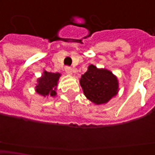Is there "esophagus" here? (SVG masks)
Wrapping results in <instances>:
<instances>
[{
  "mask_svg": "<svg viewBox=\"0 0 155 155\" xmlns=\"http://www.w3.org/2000/svg\"><path fill=\"white\" fill-rule=\"evenodd\" d=\"M64 69H65V72H66V73L69 74H73V69H72L71 67H69V66H66V67L64 68Z\"/></svg>",
  "mask_w": 155,
  "mask_h": 155,
  "instance_id": "1",
  "label": "esophagus"
}]
</instances>
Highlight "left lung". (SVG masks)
Wrapping results in <instances>:
<instances>
[{
    "label": "left lung",
    "instance_id": "obj_1",
    "mask_svg": "<svg viewBox=\"0 0 155 155\" xmlns=\"http://www.w3.org/2000/svg\"><path fill=\"white\" fill-rule=\"evenodd\" d=\"M84 94L96 104L107 103L118 92V81L110 71L90 65L80 80Z\"/></svg>",
    "mask_w": 155,
    "mask_h": 155
}]
</instances>
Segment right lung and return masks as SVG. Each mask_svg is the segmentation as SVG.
I'll use <instances>...</instances> for the list:
<instances>
[{
  "label": "right lung",
  "mask_w": 155,
  "mask_h": 155,
  "mask_svg": "<svg viewBox=\"0 0 155 155\" xmlns=\"http://www.w3.org/2000/svg\"><path fill=\"white\" fill-rule=\"evenodd\" d=\"M60 76L58 73H50L45 71L42 77L38 80V85L36 86L37 93L44 96H55L56 86Z\"/></svg>",
  "instance_id": "add662e5"
}]
</instances>
